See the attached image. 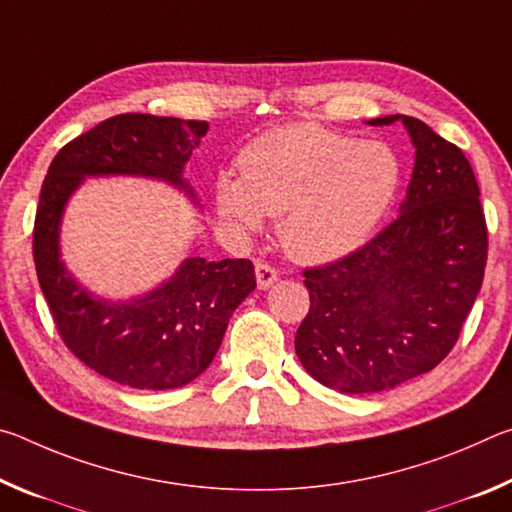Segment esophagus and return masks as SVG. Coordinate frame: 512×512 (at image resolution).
Masks as SVG:
<instances>
[{"mask_svg":"<svg viewBox=\"0 0 512 512\" xmlns=\"http://www.w3.org/2000/svg\"><path fill=\"white\" fill-rule=\"evenodd\" d=\"M255 275H257V287L259 289H268L271 284L277 282V277H280L277 268L271 266L268 262H257L255 264Z\"/></svg>","mask_w":512,"mask_h":512,"instance_id":"esophagus-1","label":"esophagus"}]
</instances>
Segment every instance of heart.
<instances>
[{"instance_id":"b5f03b06","label":"heart","mask_w":512,"mask_h":512,"mask_svg":"<svg viewBox=\"0 0 512 512\" xmlns=\"http://www.w3.org/2000/svg\"><path fill=\"white\" fill-rule=\"evenodd\" d=\"M402 164L384 142H357L314 124L255 137L239 155V178L221 173L216 210L244 230L280 214L277 235L291 257L325 264L350 255L391 210Z\"/></svg>"}]
</instances>
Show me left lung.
<instances>
[{
	"label": "left lung",
	"mask_w": 512,
	"mask_h": 512,
	"mask_svg": "<svg viewBox=\"0 0 512 512\" xmlns=\"http://www.w3.org/2000/svg\"><path fill=\"white\" fill-rule=\"evenodd\" d=\"M415 167L400 216L339 262L307 268L309 314L296 354L339 393H379L429 372L458 341L479 296L488 228L470 162L456 144L406 115Z\"/></svg>",
	"instance_id": "obj_1"
}]
</instances>
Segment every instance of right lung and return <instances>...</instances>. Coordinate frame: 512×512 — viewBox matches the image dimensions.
I'll use <instances>...</instances> for the list:
<instances>
[{
  "mask_svg": "<svg viewBox=\"0 0 512 512\" xmlns=\"http://www.w3.org/2000/svg\"><path fill=\"white\" fill-rule=\"evenodd\" d=\"M205 133L207 121L196 119L110 117L56 153L40 189L33 262L60 339L94 372L140 391L180 388L210 366L232 311L255 289V266L250 259L187 257L146 296L108 302L67 273L60 219L88 176L158 178L194 198L183 167Z\"/></svg>",
  "mask_w": 512,
  "mask_h": 512,
  "instance_id": "1",
  "label": "right lung"
}]
</instances>
